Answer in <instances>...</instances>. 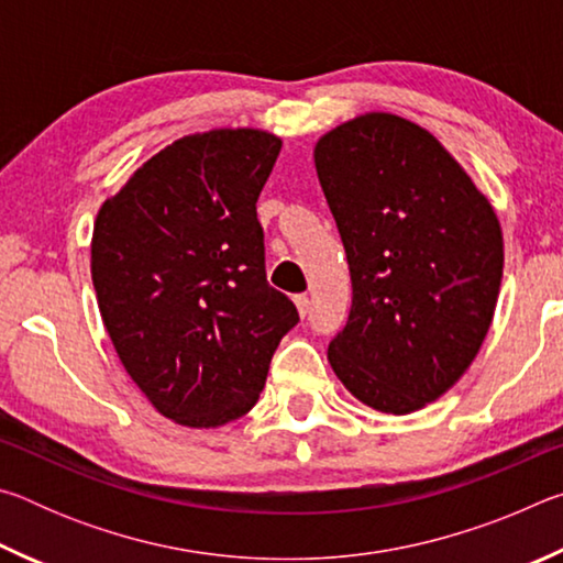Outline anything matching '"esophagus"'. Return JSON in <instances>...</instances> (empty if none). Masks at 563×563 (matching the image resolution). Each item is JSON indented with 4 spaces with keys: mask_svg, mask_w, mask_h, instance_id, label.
I'll return each mask as SVG.
<instances>
[{
    "mask_svg": "<svg viewBox=\"0 0 563 563\" xmlns=\"http://www.w3.org/2000/svg\"><path fill=\"white\" fill-rule=\"evenodd\" d=\"M295 308H298L300 318H305L310 312V298L308 295H295Z\"/></svg>",
    "mask_w": 563,
    "mask_h": 563,
    "instance_id": "1",
    "label": "esophagus"
}]
</instances>
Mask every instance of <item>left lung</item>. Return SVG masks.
<instances>
[{"instance_id":"8db88e82","label":"left lung","mask_w":563,"mask_h":563,"mask_svg":"<svg viewBox=\"0 0 563 563\" xmlns=\"http://www.w3.org/2000/svg\"><path fill=\"white\" fill-rule=\"evenodd\" d=\"M316 168L352 280L328 360L360 402L409 415L487 338L504 271L497 213L430 131L395 113L325 133Z\"/></svg>"}]
</instances>
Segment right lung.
I'll use <instances>...</instances> for the list:
<instances>
[{"mask_svg": "<svg viewBox=\"0 0 563 563\" xmlns=\"http://www.w3.org/2000/svg\"><path fill=\"white\" fill-rule=\"evenodd\" d=\"M280 146L258 129L178 139L93 223L103 325L148 402L184 427L251 412L275 347L300 320L265 278L255 211Z\"/></svg>", "mask_w": 563, "mask_h": 563, "instance_id": "1", "label": "right lung"}]
</instances>
